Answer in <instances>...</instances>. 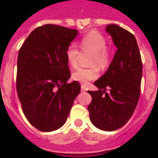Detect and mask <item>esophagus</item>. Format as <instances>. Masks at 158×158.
Returning <instances> with one entry per match:
<instances>
[{
	"instance_id": "esophagus-1",
	"label": "esophagus",
	"mask_w": 158,
	"mask_h": 158,
	"mask_svg": "<svg viewBox=\"0 0 158 158\" xmlns=\"http://www.w3.org/2000/svg\"><path fill=\"white\" fill-rule=\"evenodd\" d=\"M81 91H85V88L84 85H81Z\"/></svg>"
}]
</instances>
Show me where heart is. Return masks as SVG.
Returning <instances> with one entry per match:
<instances>
[{
    "label": "heart",
    "mask_w": 158,
    "mask_h": 158,
    "mask_svg": "<svg viewBox=\"0 0 158 158\" xmlns=\"http://www.w3.org/2000/svg\"><path fill=\"white\" fill-rule=\"evenodd\" d=\"M106 40L103 35L97 32H90L81 40L80 48L84 51L92 53L90 57V68H78L73 73V79L82 85L96 80L99 77V68H106L111 60L110 49L106 47ZM79 51L74 44L69 45L66 50V57L72 67L77 65V56Z\"/></svg>",
    "instance_id": "obj_1"
}]
</instances>
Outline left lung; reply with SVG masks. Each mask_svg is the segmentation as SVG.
<instances>
[{
    "label": "left lung",
    "instance_id": "1",
    "mask_svg": "<svg viewBox=\"0 0 158 158\" xmlns=\"http://www.w3.org/2000/svg\"><path fill=\"white\" fill-rule=\"evenodd\" d=\"M117 48L106 73L94 82L96 91L88 90L91 123L104 131H114L131 118L140 96L143 64L133 34L116 24L106 26ZM108 89L109 93L106 92Z\"/></svg>",
    "mask_w": 158,
    "mask_h": 158
}]
</instances>
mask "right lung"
Wrapping results in <instances>:
<instances>
[{"label":"right lung","instance_id":"right-lung-1","mask_svg":"<svg viewBox=\"0 0 158 158\" xmlns=\"http://www.w3.org/2000/svg\"><path fill=\"white\" fill-rule=\"evenodd\" d=\"M77 29L44 24L30 33L17 60L16 90L24 115L40 131L51 132L65 123L81 91L71 73L66 50Z\"/></svg>","mask_w":158,"mask_h":158}]
</instances>
